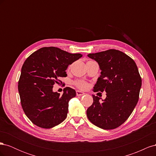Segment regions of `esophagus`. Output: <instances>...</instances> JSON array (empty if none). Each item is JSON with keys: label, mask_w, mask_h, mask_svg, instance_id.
Wrapping results in <instances>:
<instances>
[{"label": "esophagus", "mask_w": 156, "mask_h": 156, "mask_svg": "<svg viewBox=\"0 0 156 156\" xmlns=\"http://www.w3.org/2000/svg\"><path fill=\"white\" fill-rule=\"evenodd\" d=\"M76 94L77 96H83V95H85V93L82 92V91H80V90H77L76 91Z\"/></svg>", "instance_id": "34e87169"}]
</instances>
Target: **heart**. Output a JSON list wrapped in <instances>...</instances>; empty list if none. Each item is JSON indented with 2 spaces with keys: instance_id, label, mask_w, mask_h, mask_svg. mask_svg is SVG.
I'll use <instances>...</instances> for the list:
<instances>
[{
  "instance_id": "obj_1",
  "label": "heart",
  "mask_w": 156,
  "mask_h": 156,
  "mask_svg": "<svg viewBox=\"0 0 156 156\" xmlns=\"http://www.w3.org/2000/svg\"><path fill=\"white\" fill-rule=\"evenodd\" d=\"M75 84L76 85V87L80 89H86L88 88V84L87 82L82 81V80H79V81H77L75 82Z\"/></svg>"
}]
</instances>
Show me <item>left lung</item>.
<instances>
[{
  "label": "left lung",
  "mask_w": 156,
  "mask_h": 156,
  "mask_svg": "<svg viewBox=\"0 0 156 156\" xmlns=\"http://www.w3.org/2000/svg\"><path fill=\"white\" fill-rule=\"evenodd\" d=\"M88 56L98 63L101 75L93 91L106 92V98L92 95L87 115L93 124L112 129L128 119L139 100L142 80L135 61L123 52L109 49Z\"/></svg>",
  "instance_id": "1"
}]
</instances>
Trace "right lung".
<instances>
[{
  "label": "right lung",
  "instance_id": "1",
  "mask_svg": "<svg viewBox=\"0 0 156 156\" xmlns=\"http://www.w3.org/2000/svg\"><path fill=\"white\" fill-rule=\"evenodd\" d=\"M55 47L35 51L23 64L18 83L21 106L33 124L49 129L58 125L67 116L68 103L75 97L74 89L66 87L62 96L53 91L59 78L66 77L69 64L81 58Z\"/></svg>",
  "mask_w": 156,
  "mask_h": 156
}]
</instances>
